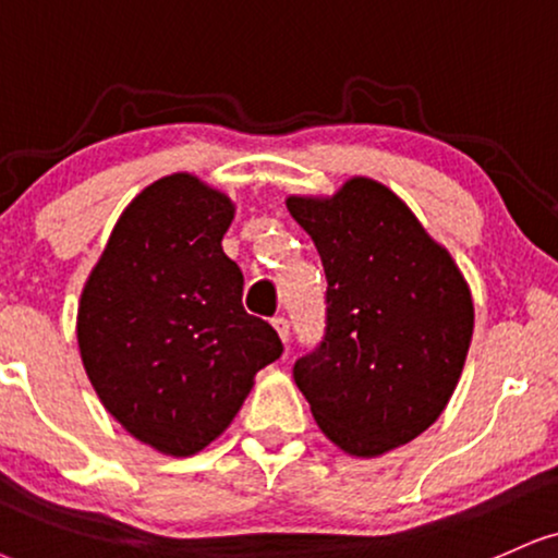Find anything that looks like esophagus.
<instances>
[{
  "mask_svg": "<svg viewBox=\"0 0 558 558\" xmlns=\"http://www.w3.org/2000/svg\"><path fill=\"white\" fill-rule=\"evenodd\" d=\"M271 326H274V331L279 333L281 343H284V347H287V341H290V320L281 318V315H277V318H271Z\"/></svg>",
  "mask_w": 558,
  "mask_h": 558,
  "instance_id": "34e87169",
  "label": "esophagus"
}]
</instances>
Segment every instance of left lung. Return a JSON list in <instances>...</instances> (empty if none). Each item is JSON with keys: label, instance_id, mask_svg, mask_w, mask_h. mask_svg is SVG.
Instances as JSON below:
<instances>
[{"label": "left lung", "instance_id": "left-lung-1", "mask_svg": "<svg viewBox=\"0 0 558 558\" xmlns=\"http://www.w3.org/2000/svg\"><path fill=\"white\" fill-rule=\"evenodd\" d=\"M326 271V328L292 375L341 450L383 456L450 401L473 302L450 253L385 185L352 178L333 198H287Z\"/></svg>", "mask_w": 558, "mask_h": 558}]
</instances>
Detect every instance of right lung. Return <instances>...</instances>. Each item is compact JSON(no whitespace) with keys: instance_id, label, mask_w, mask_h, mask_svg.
Masks as SVG:
<instances>
[{"instance_id":"obj_1","label":"right lung","mask_w":558,"mask_h":558,"mask_svg":"<svg viewBox=\"0 0 558 558\" xmlns=\"http://www.w3.org/2000/svg\"><path fill=\"white\" fill-rule=\"evenodd\" d=\"M232 202L170 175L129 204L80 302L89 383L129 435L194 456L227 429L279 333L243 307V271L222 251Z\"/></svg>"}]
</instances>
